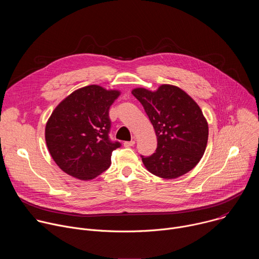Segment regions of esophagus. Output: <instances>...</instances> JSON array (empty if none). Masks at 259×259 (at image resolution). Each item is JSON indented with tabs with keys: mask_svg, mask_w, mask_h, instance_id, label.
Wrapping results in <instances>:
<instances>
[{
	"mask_svg": "<svg viewBox=\"0 0 259 259\" xmlns=\"http://www.w3.org/2000/svg\"><path fill=\"white\" fill-rule=\"evenodd\" d=\"M134 144H135V141H134V140L125 141V142H124V146H125V147H130V146H133Z\"/></svg>",
	"mask_w": 259,
	"mask_h": 259,
	"instance_id": "1",
	"label": "esophagus"
}]
</instances>
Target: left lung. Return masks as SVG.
Instances as JSON below:
<instances>
[{
    "label": "left lung",
    "instance_id": "left-lung-1",
    "mask_svg": "<svg viewBox=\"0 0 259 259\" xmlns=\"http://www.w3.org/2000/svg\"><path fill=\"white\" fill-rule=\"evenodd\" d=\"M154 126L156 153L143 157L145 168L156 176L174 179L188 173L202 159L208 141V123L197 102L179 87L163 84L156 91L135 88Z\"/></svg>",
    "mask_w": 259,
    "mask_h": 259
}]
</instances>
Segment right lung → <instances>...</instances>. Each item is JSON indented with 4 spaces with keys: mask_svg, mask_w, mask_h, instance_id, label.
Here are the masks:
<instances>
[{
    "mask_svg": "<svg viewBox=\"0 0 259 259\" xmlns=\"http://www.w3.org/2000/svg\"><path fill=\"white\" fill-rule=\"evenodd\" d=\"M120 94L90 85L73 91L55 107L46 124L45 139L63 172L91 180L109 167L112 153L121 143L108 137V110Z\"/></svg>",
    "mask_w": 259,
    "mask_h": 259,
    "instance_id": "obj_1",
    "label": "right lung"
}]
</instances>
